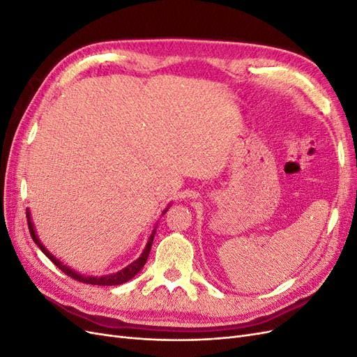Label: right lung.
Here are the masks:
<instances>
[{"label":"right lung","instance_id":"obj_1","mask_svg":"<svg viewBox=\"0 0 357 357\" xmlns=\"http://www.w3.org/2000/svg\"><path fill=\"white\" fill-rule=\"evenodd\" d=\"M167 210H168V208H165L164 213H165ZM26 218H28V228H29V234H31V236H32V240H34V243L41 248V252L45 253V255L50 259V261L61 269V271H62L63 274H67L68 277H71V278H74V280H77V282H80V283L96 284V286H117V284H123V283L129 282V280H131L132 277H135L139 271H142V268L144 266V264H146V261H147V257H149L150 248H152V243H153L155 232H156V231H153L152 235H150V238H149V241H147V245H146V248L143 250L142 256H139V257L137 259V261H134L132 264H129L126 268H123L122 271H119V273H116V274H113V275H105V277H84V275H80V274H77L75 271H73V269H70L68 266L62 265V262H59L55 256H52V255L46 250V247L43 245V244L40 243V240L37 238L36 231H34V226H32V223H31V220H29V213H28V210H26Z\"/></svg>","mask_w":357,"mask_h":357}]
</instances>
